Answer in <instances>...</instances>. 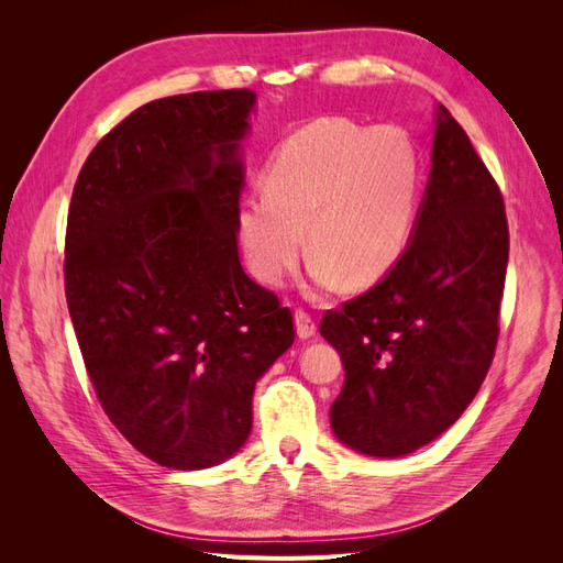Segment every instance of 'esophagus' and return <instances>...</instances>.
<instances>
[{"mask_svg":"<svg viewBox=\"0 0 563 563\" xmlns=\"http://www.w3.org/2000/svg\"><path fill=\"white\" fill-rule=\"evenodd\" d=\"M294 321H296V333H298L300 340H308V338H312L317 333V321H314V317L310 312L296 310Z\"/></svg>","mask_w":563,"mask_h":563,"instance_id":"1","label":"esophagus"}]
</instances>
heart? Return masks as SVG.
I'll return each mask as SVG.
<instances>
[{
  "mask_svg": "<svg viewBox=\"0 0 563 563\" xmlns=\"http://www.w3.org/2000/svg\"><path fill=\"white\" fill-rule=\"evenodd\" d=\"M418 159L387 131L340 119L296 131L265 168V192L249 195L236 230L253 277L279 286L298 265L306 228L312 277L335 286L380 279L406 249L416 213Z\"/></svg>",
  "mask_w": 563,
  "mask_h": 563,
  "instance_id": "b5f03b06",
  "label": "heart"
}]
</instances>
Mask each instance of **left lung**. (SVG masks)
<instances>
[{
	"label": "left lung",
	"mask_w": 563,
	"mask_h": 563,
	"mask_svg": "<svg viewBox=\"0 0 563 563\" xmlns=\"http://www.w3.org/2000/svg\"><path fill=\"white\" fill-rule=\"evenodd\" d=\"M507 255L500 187L439 106L411 242L376 286L319 327L345 368L331 406L345 446L399 457L463 416L496 354Z\"/></svg>",
	"instance_id": "left-lung-1"
}]
</instances>
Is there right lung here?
<instances>
[{
    "label": "right lung",
    "instance_id": "obj_1",
    "mask_svg": "<svg viewBox=\"0 0 563 563\" xmlns=\"http://www.w3.org/2000/svg\"><path fill=\"white\" fill-rule=\"evenodd\" d=\"M251 89L168 96L84 162L65 232V298L96 397L162 467L223 463L251 434L294 314L242 267L236 213Z\"/></svg>",
    "mask_w": 563,
    "mask_h": 563
}]
</instances>
